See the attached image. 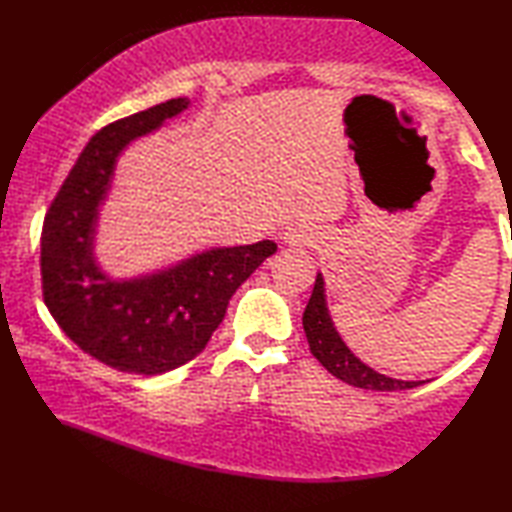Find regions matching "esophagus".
Returning <instances> with one entry per match:
<instances>
[{
	"label": "esophagus",
	"instance_id": "1",
	"mask_svg": "<svg viewBox=\"0 0 512 512\" xmlns=\"http://www.w3.org/2000/svg\"><path fill=\"white\" fill-rule=\"evenodd\" d=\"M283 240L292 247H310L315 245V231H312L308 224H290L288 229L283 231Z\"/></svg>",
	"mask_w": 512,
	"mask_h": 512
}]
</instances>
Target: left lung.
Listing matches in <instances>:
<instances>
[{
  "label": "left lung",
  "instance_id": "8db88e82",
  "mask_svg": "<svg viewBox=\"0 0 512 512\" xmlns=\"http://www.w3.org/2000/svg\"><path fill=\"white\" fill-rule=\"evenodd\" d=\"M303 330H306L310 353L317 357L328 373H333L337 380L351 384V387L369 391H405L423 384V380L389 378V375L373 371L371 366L357 360L351 353V348L342 342V337H339L333 326V319H330L326 306L324 276L321 274H317L312 297L308 301L306 312H303Z\"/></svg>",
  "mask_w": 512,
  "mask_h": 512
}]
</instances>
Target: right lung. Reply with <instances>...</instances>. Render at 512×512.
<instances>
[{
    "label": "right lung",
    "instance_id": "1",
    "mask_svg": "<svg viewBox=\"0 0 512 512\" xmlns=\"http://www.w3.org/2000/svg\"><path fill=\"white\" fill-rule=\"evenodd\" d=\"M188 103L170 98L98 130L44 215V303L80 351L123 373L159 375L193 360L222 324L233 292L276 251L272 240L213 247L161 272L121 281L98 267V209L116 159L130 141L161 128Z\"/></svg>",
    "mask_w": 512,
    "mask_h": 512
}]
</instances>
